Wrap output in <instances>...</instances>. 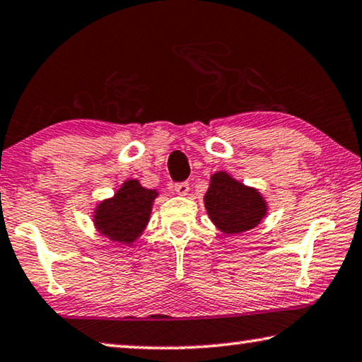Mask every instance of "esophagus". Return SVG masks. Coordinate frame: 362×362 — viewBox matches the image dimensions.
Wrapping results in <instances>:
<instances>
[{"label":"esophagus","instance_id":"34e87169","mask_svg":"<svg viewBox=\"0 0 362 362\" xmlns=\"http://www.w3.org/2000/svg\"><path fill=\"white\" fill-rule=\"evenodd\" d=\"M175 191L180 194V195H187L189 191H191V186H189V182L182 181V182H176L175 185Z\"/></svg>","mask_w":362,"mask_h":362}]
</instances>
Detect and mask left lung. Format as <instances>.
Returning <instances> with one entry per match:
<instances>
[{
    "label": "left lung",
    "mask_w": 362,
    "mask_h": 362,
    "mask_svg": "<svg viewBox=\"0 0 362 362\" xmlns=\"http://www.w3.org/2000/svg\"><path fill=\"white\" fill-rule=\"evenodd\" d=\"M210 180L204 200L218 229L224 234H240L262 223L268 209L257 189L244 186L224 171H218Z\"/></svg>",
    "instance_id": "left-lung-1"
}]
</instances>
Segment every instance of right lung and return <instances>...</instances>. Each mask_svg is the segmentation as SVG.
Listing matches in <instances>:
<instances>
[{"mask_svg":"<svg viewBox=\"0 0 362 362\" xmlns=\"http://www.w3.org/2000/svg\"><path fill=\"white\" fill-rule=\"evenodd\" d=\"M156 189L142 187L138 180L123 182L112 199L94 211V224L100 234L118 244H133L149 221Z\"/></svg>","mask_w":362,"mask_h":362,"instance_id":"add662e5","label":"right lung"}]
</instances>
